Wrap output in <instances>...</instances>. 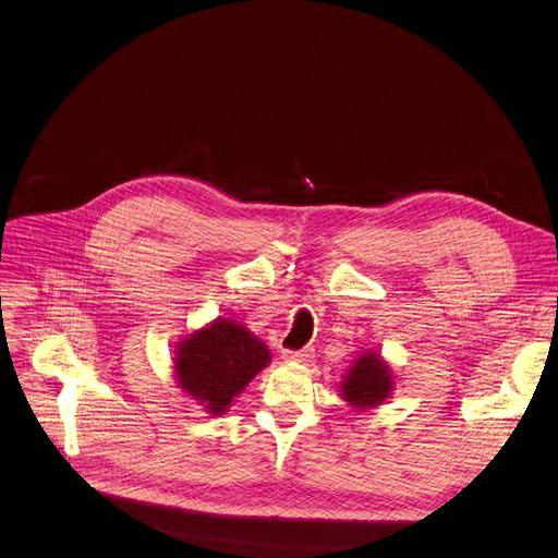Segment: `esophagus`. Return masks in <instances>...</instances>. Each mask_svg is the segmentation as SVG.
Masks as SVG:
<instances>
[{
	"instance_id": "34e87169",
	"label": "esophagus",
	"mask_w": 558,
	"mask_h": 558,
	"mask_svg": "<svg viewBox=\"0 0 558 558\" xmlns=\"http://www.w3.org/2000/svg\"><path fill=\"white\" fill-rule=\"evenodd\" d=\"M282 356H284L287 361H293V363H305V361H310V359L314 356V349H312V347H302V349H298V351L284 349Z\"/></svg>"
}]
</instances>
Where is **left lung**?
Returning a JSON list of instances; mask_svg holds the SVG:
<instances>
[{
	"mask_svg": "<svg viewBox=\"0 0 558 558\" xmlns=\"http://www.w3.org/2000/svg\"><path fill=\"white\" fill-rule=\"evenodd\" d=\"M340 389L351 408H376L391 391V372L376 353H363L344 376Z\"/></svg>",
	"mask_w": 558,
	"mask_h": 558,
	"instance_id": "8db88e82",
	"label": "left lung"
}]
</instances>
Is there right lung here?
I'll return each mask as SVG.
<instances>
[{
    "instance_id": "obj_1",
    "label": "right lung",
    "mask_w": 558,
    "mask_h": 558,
    "mask_svg": "<svg viewBox=\"0 0 558 558\" xmlns=\"http://www.w3.org/2000/svg\"><path fill=\"white\" fill-rule=\"evenodd\" d=\"M269 361V349L263 340L233 320H216L182 340L175 376L182 389L218 416Z\"/></svg>"
}]
</instances>
